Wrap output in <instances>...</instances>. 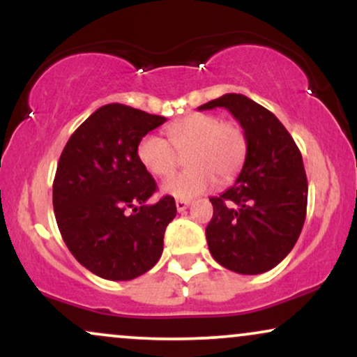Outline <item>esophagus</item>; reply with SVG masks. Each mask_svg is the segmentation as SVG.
I'll return each mask as SVG.
<instances>
[{
    "mask_svg": "<svg viewBox=\"0 0 357 357\" xmlns=\"http://www.w3.org/2000/svg\"><path fill=\"white\" fill-rule=\"evenodd\" d=\"M188 206H190V202H186V199H176V208H178L179 213L186 210Z\"/></svg>",
    "mask_w": 357,
    "mask_h": 357,
    "instance_id": "esophagus-1",
    "label": "esophagus"
}]
</instances>
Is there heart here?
I'll return each mask as SVG.
<instances>
[{"label":"heart","mask_w":357,"mask_h":357,"mask_svg":"<svg viewBox=\"0 0 357 357\" xmlns=\"http://www.w3.org/2000/svg\"><path fill=\"white\" fill-rule=\"evenodd\" d=\"M167 137L147 134L139 141L137 158L153 176L166 178L186 156V171L162 183L165 195L191 199L228 183L240 173L248 153L247 132L238 122L221 121L215 114L195 112L167 127Z\"/></svg>","instance_id":"1"}]
</instances>
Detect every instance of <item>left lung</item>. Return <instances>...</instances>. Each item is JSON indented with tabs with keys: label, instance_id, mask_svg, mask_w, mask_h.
<instances>
[{
	"label": "left lung",
	"instance_id": "8db88e82",
	"mask_svg": "<svg viewBox=\"0 0 357 357\" xmlns=\"http://www.w3.org/2000/svg\"><path fill=\"white\" fill-rule=\"evenodd\" d=\"M225 107L247 132L248 153L230 190L210 198V253L231 272L257 275L280 264L301 235L307 176L289 130L270 110L241 93H225L199 110Z\"/></svg>",
	"mask_w": 357,
	"mask_h": 357
}]
</instances>
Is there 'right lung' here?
<instances>
[{
  "label": "right lung",
  "instance_id": "obj_1",
  "mask_svg": "<svg viewBox=\"0 0 357 357\" xmlns=\"http://www.w3.org/2000/svg\"><path fill=\"white\" fill-rule=\"evenodd\" d=\"M122 104L97 109L68 139L53 179V210L65 245L92 273L132 280L158 264L176 216L173 196L146 204L158 190L137 144L165 124Z\"/></svg>",
  "mask_w": 357,
  "mask_h": 357
}]
</instances>
